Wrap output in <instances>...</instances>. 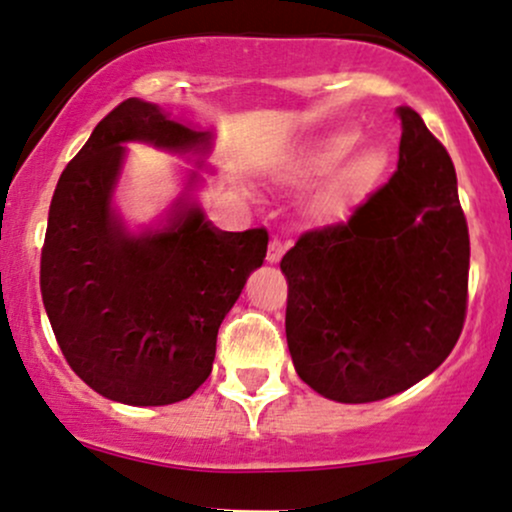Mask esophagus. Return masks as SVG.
<instances>
[{"label":"esophagus","mask_w":512,"mask_h":512,"mask_svg":"<svg viewBox=\"0 0 512 512\" xmlns=\"http://www.w3.org/2000/svg\"><path fill=\"white\" fill-rule=\"evenodd\" d=\"M285 254V244L280 239H271V244H268V254H266V261L268 263H278L280 258Z\"/></svg>","instance_id":"34e87169"}]
</instances>
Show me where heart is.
I'll return each instance as SVG.
<instances>
[{
	"label": "heart",
	"instance_id": "obj_1",
	"mask_svg": "<svg viewBox=\"0 0 512 512\" xmlns=\"http://www.w3.org/2000/svg\"><path fill=\"white\" fill-rule=\"evenodd\" d=\"M355 142H358V132L355 130L331 132V135L314 142L312 147L302 149L300 154L287 159L280 176H283L285 181L295 183L314 181L319 179V176H326L348 153L353 152ZM384 166H387V152H384L382 147L367 145L363 149H358V152L351 154L346 163L338 166L336 174H333L331 179L324 183V188L314 195V212H317L319 217H326V220L338 217L355 198H358V195H363L372 183L380 179Z\"/></svg>",
	"mask_w": 512,
	"mask_h": 512
}]
</instances>
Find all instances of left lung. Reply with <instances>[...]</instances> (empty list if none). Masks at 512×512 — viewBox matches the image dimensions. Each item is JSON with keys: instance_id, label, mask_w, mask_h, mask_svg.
I'll return each mask as SVG.
<instances>
[{"instance_id": "8db88e82", "label": "left lung", "mask_w": 512, "mask_h": 512, "mask_svg": "<svg viewBox=\"0 0 512 512\" xmlns=\"http://www.w3.org/2000/svg\"><path fill=\"white\" fill-rule=\"evenodd\" d=\"M394 176L346 222L280 261L297 375L341 404L413 387L452 353L467 312L469 232L447 149L401 106Z\"/></svg>"}]
</instances>
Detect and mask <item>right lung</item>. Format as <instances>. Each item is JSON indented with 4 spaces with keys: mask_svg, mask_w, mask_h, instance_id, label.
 I'll list each match as a JSON object with an SVG mask.
<instances>
[{
    "mask_svg": "<svg viewBox=\"0 0 512 512\" xmlns=\"http://www.w3.org/2000/svg\"><path fill=\"white\" fill-rule=\"evenodd\" d=\"M128 142L205 166L212 132L128 99L96 125L50 203L40 292L62 355L94 392L130 406L188 399L212 372L217 331L261 268L266 229L222 232L186 186L157 225L132 232L116 205Z\"/></svg>",
    "mask_w": 512,
    "mask_h": 512,
    "instance_id": "1",
    "label": "right lung"
}]
</instances>
